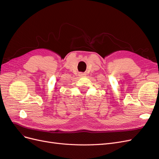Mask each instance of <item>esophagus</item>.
Returning <instances> with one entry per match:
<instances>
[{"instance_id":"esophagus-1","label":"esophagus","mask_w":159,"mask_h":159,"mask_svg":"<svg viewBox=\"0 0 159 159\" xmlns=\"http://www.w3.org/2000/svg\"><path fill=\"white\" fill-rule=\"evenodd\" d=\"M80 76H84L85 75V74H80Z\"/></svg>"}]
</instances>
